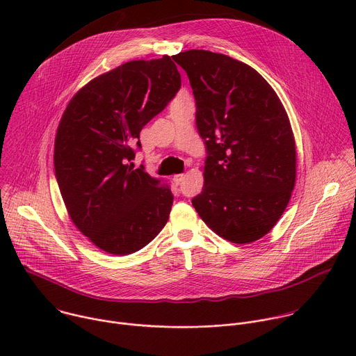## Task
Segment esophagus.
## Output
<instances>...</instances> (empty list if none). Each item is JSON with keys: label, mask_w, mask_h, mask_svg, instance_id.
<instances>
[{"label": "esophagus", "mask_w": 356, "mask_h": 356, "mask_svg": "<svg viewBox=\"0 0 356 356\" xmlns=\"http://www.w3.org/2000/svg\"><path fill=\"white\" fill-rule=\"evenodd\" d=\"M183 180H184V175H176V176H173V181H175L176 184H180Z\"/></svg>", "instance_id": "34e87169"}]
</instances>
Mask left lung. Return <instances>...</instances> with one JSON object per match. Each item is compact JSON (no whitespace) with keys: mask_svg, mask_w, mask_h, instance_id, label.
<instances>
[{"mask_svg":"<svg viewBox=\"0 0 356 356\" xmlns=\"http://www.w3.org/2000/svg\"><path fill=\"white\" fill-rule=\"evenodd\" d=\"M172 58L188 76L207 149L193 207L218 236L258 241L284 213L296 183V142L282 101L255 69L227 55L193 49Z\"/></svg>","mask_w":356,"mask_h":356,"instance_id":"8db88e82","label":"left lung"}]
</instances>
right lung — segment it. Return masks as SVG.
<instances>
[{
    "instance_id": "add662e5",
    "label": "right lung",
    "mask_w": 356,
    "mask_h": 356,
    "mask_svg": "<svg viewBox=\"0 0 356 356\" xmlns=\"http://www.w3.org/2000/svg\"><path fill=\"white\" fill-rule=\"evenodd\" d=\"M181 86L170 56L127 62L69 101L55 139V173L70 220L97 248L129 255L169 220V183L134 169L142 128Z\"/></svg>"
}]
</instances>
